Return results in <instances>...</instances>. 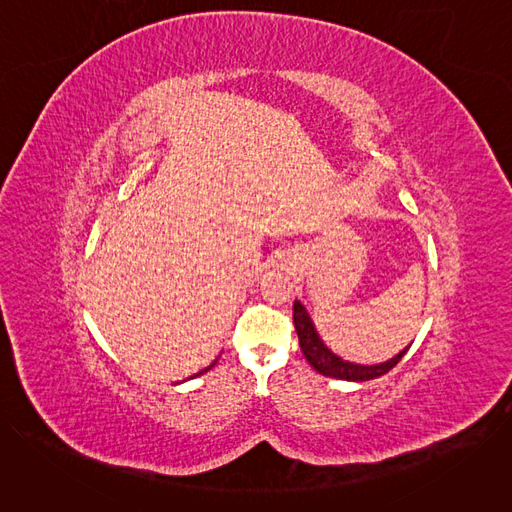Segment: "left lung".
Returning <instances> with one entry per match:
<instances>
[{
  "mask_svg": "<svg viewBox=\"0 0 512 512\" xmlns=\"http://www.w3.org/2000/svg\"><path fill=\"white\" fill-rule=\"evenodd\" d=\"M294 326H296V332H298V338H300V348H302L306 360L312 364V367L320 375L340 379V381H371V379H377V377L389 373L409 348L407 346L405 350H401L397 356H393L387 362L371 364V367L364 364V367H362V364H352V362L342 360L332 350H328V346H324V342L320 340L306 308L298 300L294 302Z\"/></svg>",
  "mask_w": 512,
  "mask_h": 512,
  "instance_id": "1",
  "label": "left lung"
}]
</instances>
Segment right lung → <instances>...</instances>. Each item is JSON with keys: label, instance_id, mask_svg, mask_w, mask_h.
<instances>
[{"label": "right lung", "instance_id": "add662e5", "mask_svg": "<svg viewBox=\"0 0 512 512\" xmlns=\"http://www.w3.org/2000/svg\"><path fill=\"white\" fill-rule=\"evenodd\" d=\"M214 362H216V360H214ZM214 362H212V364H210V367H206V369H204V371H200V373H196V377H200V375H204V373H206V371H208V369H212V367H214Z\"/></svg>", "mask_w": 512, "mask_h": 512}]
</instances>
